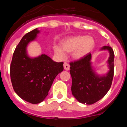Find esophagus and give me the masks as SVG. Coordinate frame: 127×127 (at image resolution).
Returning a JSON list of instances; mask_svg holds the SVG:
<instances>
[{
	"label": "esophagus",
	"mask_w": 127,
	"mask_h": 127,
	"mask_svg": "<svg viewBox=\"0 0 127 127\" xmlns=\"http://www.w3.org/2000/svg\"><path fill=\"white\" fill-rule=\"evenodd\" d=\"M64 69L65 70H69V69H70V65L68 63L64 62Z\"/></svg>",
	"instance_id": "esophagus-1"
}]
</instances>
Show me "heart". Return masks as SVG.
<instances>
[{"label": "heart", "instance_id": "1", "mask_svg": "<svg viewBox=\"0 0 127 127\" xmlns=\"http://www.w3.org/2000/svg\"><path fill=\"white\" fill-rule=\"evenodd\" d=\"M95 44V40L92 37L77 35L64 40L62 42V48L57 46H55V51L61 58H64L66 52L72 53L73 58L79 60L92 51Z\"/></svg>", "mask_w": 127, "mask_h": 127}]
</instances>
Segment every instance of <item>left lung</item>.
<instances>
[{"label": "left lung", "mask_w": 127, "mask_h": 127, "mask_svg": "<svg viewBox=\"0 0 127 127\" xmlns=\"http://www.w3.org/2000/svg\"><path fill=\"white\" fill-rule=\"evenodd\" d=\"M100 50H107L109 53L107 60L109 70L106 74H96L92 66L91 53L70 63L72 94L82 104L90 105L97 102L105 96L111 86L114 76V51L109 46L102 47Z\"/></svg>", "instance_id": "1"}]
</instances>
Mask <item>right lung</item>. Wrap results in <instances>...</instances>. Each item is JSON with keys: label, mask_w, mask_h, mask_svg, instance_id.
Returning <instances> with one entry per match:
<instances>
[{"label": "right lung", "mask_w": 127, "mask_h": 127, "mask_svg": "<svg viewBox=\"0 0 127 127\" xmlns=\"http://www.w3.org/2000/svg\"><path fill=\"white\" fill-rule=\"evenodd\" d=\"M39 33L35 29L22 37L14 50L10 66L14 92L31 104H39L45 99L56 76L64 70V62H54L45 54L35 58L29 57L27 47Z\"/></svg>", "instance_id": "right-lung-1"}]
</instances>
